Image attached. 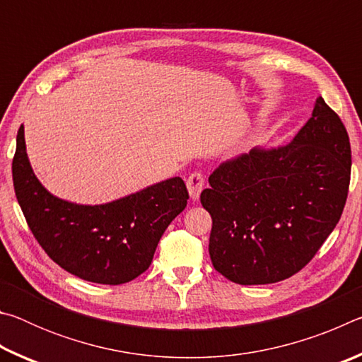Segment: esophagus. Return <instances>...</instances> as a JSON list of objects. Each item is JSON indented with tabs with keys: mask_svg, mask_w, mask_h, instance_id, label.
Returning a JSON list of instances; mask_svg holds the SVG:
<instances>
[{
	"mask_svg": "<svg viewBox=\"0 0 362 362\" xmlns=\"http://www.w3.org/2000/svg\"><path fill=\"white\" fill-rule=\"evenodd\" d=\"M187 188H188V193L192 196V199L196 201L199 198L201 192H203L204 188V177L201 173H193L192 175L187 179Z\"/></svg>",
	"mask_w": 362,
	"mask_h": 362,
	"instance_id": "esophagus-1",
	"label": "esophagus"
}]
</instances>
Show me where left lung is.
Instances as JSON below:
<instances>
[{"instance_id": "left-lung-1", "label": "left lung", "mask_w": 362, "mask_h": 362, "mask_svg": "<svg viewBox=\"0 0 362 362\" xmlns=\"http://www.w3.org/2000/svg\"><path fill=\"white\" fill-rule=\"evenodd\" d=\"M348 132L317 97L291 144L255 148L222 163L201 193L211 214L214 268L236 284H272L313 259L346 203Z\"/></svg>"}]
</instances>
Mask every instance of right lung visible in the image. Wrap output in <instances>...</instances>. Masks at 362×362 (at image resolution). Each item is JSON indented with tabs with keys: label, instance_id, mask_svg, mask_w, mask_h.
Returning <instances> with one entry per match:
<instances>
[{
	"label": "right lung",
	"instance_id": "right-lung-1",
	"mask_svg": "<svg viewBox=\"0 0 362 362\" xmlns=\"http://www.w3.org/2000/svg\"><path fill=\"white\" fill-rule=\"evenodd\" d=\"M12 180L36 241L66 272L97 284H124L151 265L169 223L185 209L180 177L163 180L107 204L60 199L36 179L27 156L23 124L17 132Z\"/></svg>",
	"mask_w": 362,
	"mask_h": 362
}]
</instances>
